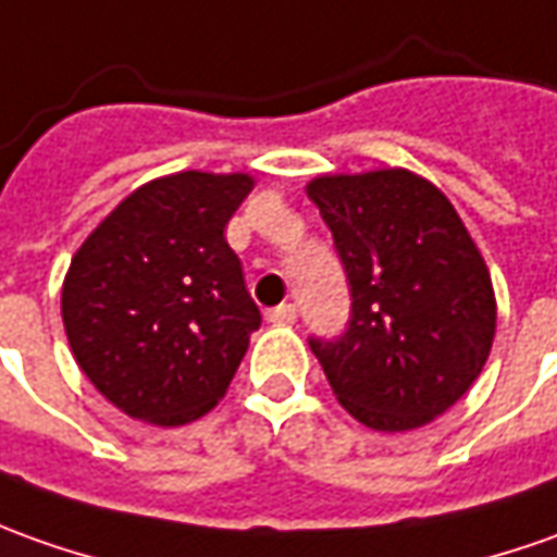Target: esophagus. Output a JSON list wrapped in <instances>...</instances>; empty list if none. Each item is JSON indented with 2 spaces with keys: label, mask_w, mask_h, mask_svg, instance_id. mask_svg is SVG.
<instances>
[{
  "label": "esophagus",
  "mask_w": 557,
  "mask_h": 557,
  "mask_svg": "<svg viewBox=\"0 0 557 557\" xmlns=\"http://www.w3.org/2000/svg\"><path fill=\"white\" fill-rule=\"evenodd\" d=\"M295 317H298V310H295L293 301H283V305H277V308L268 310V320H271V323H277V326L295 323Z\"/></svg>",
  "instance_id": "1"
}]
</instances>
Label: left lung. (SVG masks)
Returning <instances> with one entry per match:
<instances>
[{
  "mask_svg": "<svg viewBox=\"0 0 557 557\" xmlns=\"http://www.w3.org/2000/svg\"><path fill=\"white\" fill-rule=\"evenodd\" d=\"M350 286V320L310 335L329 387L359 423L399 433L438 418L491 354L497 305L451 200L408 170L308 185Z\"/></svg>",
  "mask_w": 557,
  "mask_h": 557,
  "instance_id": "1",
  "label": "left lung"
}]
</instances>
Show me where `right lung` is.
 <instances>
[{
    "label": "right lung",
    "instance_id": "right-lung-1",
    "mask_svg": "<svg viewBox=\"0 0 557 557\" xmlns=\"http://www.w3.org/2000/svg\"><path fill=\"white\" fill-rule=\"evenodd\" d=\"M249 191L247 173L154 180L72 256L63 326L75 362L136 421L180 426L207 414L262 326L225 240Z\"/></svg>",
    "mask_w": 557,
    "mask_h": 557
}]
</instances>
